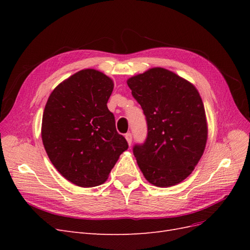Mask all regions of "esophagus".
Here are the masks:
<instances>
[{
	"label": "esophagus",
	"instance_id": "1",
	"mask_svg": "<svg viewBox=\"0 0 250 250\" xmlns=\"http://www.w3.org/2000/svg\"><path fill=\"white\" fill-rule=\"evenodd\" d=\"M125 139H126V141H127V143H128V145H131V143H132V135H131V133H126L125 134Z\"/></svg>",
	"mask_w": 250,
	"mask_h": 250
}]
</instances>
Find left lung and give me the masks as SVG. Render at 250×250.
<instances>
[{"mask_svg": "<svg viewBox=\"0 0 250 250\" xmlns=\"http://www.w3.org/2000/svg\"><path fill=\"white\" fill-rule=\"evenodd\" d=\"M146 116L148 135L133 154L143 175L168 188L185 180L206 149L208 123L203 102L191 82L164 67H152L127 80Z\"/></svg>", "mask_w": 250, "mask_h": 250, "instance_id": "1", "label": "left lung"}]
</instances>
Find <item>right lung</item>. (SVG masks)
<instances>
[{
  "label": "right lung",
  "mask_w": 250,
  "mask_h": 250,
  "mask_svg": "<svg viewBox=\"0 0 250 250\" xmlns=\"http://www.w3.org/2000/svg\"><path fill=\"white\" fill-rule=\"evenodd\" d=\"M112 89L102 72L81 70L59 83L44 106L43 147L57 171L78 187L102 185L128 148L107 108Z\"/></svg>",
  "instance_id": "add662e5"
}]
</instances>
